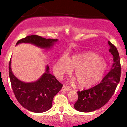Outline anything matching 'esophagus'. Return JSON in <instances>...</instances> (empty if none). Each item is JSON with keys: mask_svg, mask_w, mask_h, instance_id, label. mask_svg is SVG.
Segmentation results:
<instances>
[{"mask_svg": "<svg viewBox=\"0 0 127 127\" xmlns=\"http://www.w3.org/2000/svg\"><path fill=\"white\" fill-rule=\"evenodd\" d=\"M62 90H64V91H70V89L69 87H67V86L64 85L63 86V87H62Z\"/></svg>", "mask_w": 127, "mask_h": 127, "instance_id": "1", "label": "esophagus"}]
</instances>
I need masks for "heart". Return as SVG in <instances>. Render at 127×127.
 <instances>
[{
	"mask_svg": "<svg viewBox=\"0 0 127 127\" xmlns=\"http://www.w3.org/2000/svg\"><path fill=\"white\" fill-rule=\"evenodd\" d=\"M107 68V63L100 55L88 52L73 55L68 59L63 55L55 64L54 72L57 76L62 78L75 69L74 75L79 87L88 88L101 80Z\"/></svg>",
	"mask_w": 127,
	"mask_h": 127,
	"instance_id": "heart-1",
	"label": "heart"
}]
</instances>
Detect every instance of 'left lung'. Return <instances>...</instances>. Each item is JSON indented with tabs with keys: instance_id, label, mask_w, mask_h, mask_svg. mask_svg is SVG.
<instances>
[{
	"instance_id": "obj_1",
	"label": "left lung",
	"mask_w": 127,
	"mask_h": 127,
	"mask_svg": "<svg viewBox=\"0 0 127 127\" xmlns=\"http://www.w3.org/2000/svg\"><path fill=\"white\" fill-rule=\"evenodd\" d=\"M109 52L113 55V64L110 71L100 84L95 87L78 91V99L74 108L81 112H91L104 106L110 100L120 81L121 64L118 51L110 41Z\"/></svg>"
}]
</instances>
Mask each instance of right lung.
Masks as SVG:
<instances>
[{
  "mask_svg": "<svg viewBox=\"0 0 127 127\" xmlns=\"http://www.w3.org/2000/svg\"><path fill=\"white\" fill-rule=\"evenodd\" d=\"M58 39H45L37 35L28 36L17 42L30 43L42 49H51ZM11 59L9 64V75L14 94L21 105L29 111L42 113L51 108L54 97L63 87L46 65L44 73L36 81L25 82L16 78L11 69Z\"/></svg>",
  "mask_w": 127,
  "mask_h": 127,
  "instance_id": "right-lung-1",
  "label": "right lung"
}]
</instances>
